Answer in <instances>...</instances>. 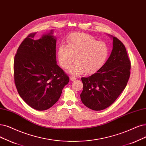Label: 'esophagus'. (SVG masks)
Segmentation results:
<instances>
[{
	"instance_id": "1",
	"label": "esophagus",
	"mask_w": 146,
	"mask_h": 146,
	"mask_svg": "<svg viewBox=\"0 0 146 146\" xmlns=\"http://www.w3.org/2000/svg\"><path fill=\"white\" fill-rule=\"evenodd\" d=\"M70 79L71 80H76V78H75V77H74V76H70Z\"/></svg>"
}]
</instances>
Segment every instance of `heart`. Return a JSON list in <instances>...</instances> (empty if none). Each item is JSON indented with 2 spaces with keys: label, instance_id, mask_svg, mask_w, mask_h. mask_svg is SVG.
Masks as SVG:
<instances>
[{
  "label": "heart",
  "instance_id": "heart-1",
  "mask_svg": "<svg viewBox=\"0 0 146 146\" xmlns=\"http://www.w3.org/2000/svg\"><path fill=\"white\" fill-rule=\"evenodd\" d=\"M67 46L61 44L56 50L59 64L67 68L74 57L75 62L67 69V72L79 76L85 72L93 74L104 66L109 55L106 43L98 41L89 35L74 33L67 39Z\"/></svg>",
  "mask_w": 146,
  "mask_h": 146
}]
</instances>
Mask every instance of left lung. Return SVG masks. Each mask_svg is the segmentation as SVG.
Listing matches in <instances>:
<instances>
[{
	"label": "left lung",
	"instance_id": "8db88e82",
	"mask_svg": "<svg viewBox=\"0 0 146 146\" xmlns=\"http://www.w3.org/2000/svg\"><path fill=\"white\" fill-rule=\"evenodd\" d=\"M112 39V50L99 71L88 78H82V103L94 111H101L111 105L125 90L130 76L131 62L125 46L117 38Z\"/></svg>",
	"mask_w": 146,
	"mask_h": 146
}]
</instances>
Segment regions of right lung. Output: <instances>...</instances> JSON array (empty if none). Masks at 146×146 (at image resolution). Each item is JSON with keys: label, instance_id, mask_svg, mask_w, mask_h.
<instances>
[{"label": "right lung", "instance_id": "1", "mask_svg": "<svg viewBox=\"0 0 146 146\" xmlns=\"http://www.w3.org/2000/svg\"><path fill=\"white\" fill-rule=\"evenodd\" d=\"M53 31L35 40L29 35L21 43L14 61V82L22 99L32 108L44 111L60 98L69 78L56 59V37Z\"/></svg>", "mask_w": 146, "mask_h": 146}]
</instances>
